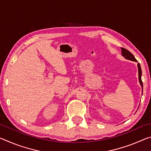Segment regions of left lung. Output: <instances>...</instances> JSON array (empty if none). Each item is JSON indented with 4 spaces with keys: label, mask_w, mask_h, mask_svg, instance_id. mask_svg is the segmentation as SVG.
<instances>
[{
    "label": "left lung",
    "mask_w": 151,
    "mask_h": 151,
    "mask_svg": "<svg viewBox=\"0 0 151 151\" xmlns=\"http://www.w3.org/2000/svg\"><path fill=\"white\" fill-rule=\"evenodd\" d=\"M121 51H122V55L123 57L127 58L128 60H133V61H136L137 62V60H136V58L133 56V55L127 49H125L124 48H121ZM138 66V70H139V83L140 84V85L142 86V88H143V85H142V82L141 80V76H142V70H141V68H140V65L139 63L137 64Z\"/></svg>",
    "instance_id": "1"
}]
</instances>
